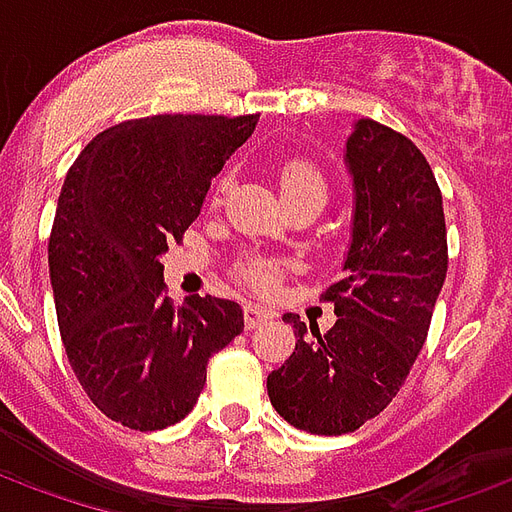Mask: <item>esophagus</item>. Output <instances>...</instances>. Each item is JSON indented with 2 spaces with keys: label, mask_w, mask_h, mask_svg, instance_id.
<instances>
[{
  "label": "esophagus",
  "mask_w": 512,
  "mask_h": 512,
  "mask_svg": "<svg viewBox=\"0 0 512 512\" xmlns=\"http://www.w3.org/2000/svg\"><path fill=\"white\" fill-rule=\"evenodd\" d=\"M268 319H273V314L268 308L255 306V303H247V306H244V325H247V330H255V327L265 325Z\"/></svg>",
  "instance_id": "34e87169"
}]
</instances>
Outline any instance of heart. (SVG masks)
<instances>
[{
  "instance_id": "obj_1",
  "label": "heart",
  "mask_w": 512,
  "mask_h": 512,
  "mask_svg": "<svg viewBox=\"0 0 512 512\" xmlns=\"http://www.w3.org/2000/svg\"><path fill=\"white\" fill-rule=\"evenodd\" d=\"M276 179H279V190H282L287 206L300 204V201H319L325 206L330 185H327L325 171L319 169L317 163L303 155H290L276 166ZM230 190V179L222 174L212 185L209 193V204L220 206ZM241 282H247L257 292H273L276 284L282 279V265L276 260H265V257H252L247 263L239 265Z\"/></svg>"
}]
</instances>
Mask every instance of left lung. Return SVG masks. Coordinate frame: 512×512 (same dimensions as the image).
<instances>
[{"mask_svg": "<svg viewBox=\"0 0 512 512\" xmlns=\"http://www.w3.org/2000/svg\"><path fill=\"white\" fill-rule=\"evenodd\" d=\"M354 228L343 276L322 300L335 306L325 335L287 314L295 351L268 376L276 413L311 435H346L395 400L427 341L448 271L443 195L427 158L376 120L346 142Z\"/></svg>", "mask_w": 512, "mask_h": 512, "instance_id": "1", "label": "left lung"}]
</instances>
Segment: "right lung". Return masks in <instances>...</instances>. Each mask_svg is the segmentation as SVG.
I'll use <instances>...</instances> for the list:
<instances>
[{
    "mask_svg": "<svg viewBox=\"0 0 512 512\" xmlns=\"http://www.w3.org/2000/svg\"><path fill=\"white\" fill-rule=\"evenodd\" d=\"M260 115H152L85 144L66 174L48 263L74 376L107 419L139 432L177 424L204 392L206 365L244 330L239 303L174 306L161 255L182 241Z\"/></svg>",
    "mask_w": 512,
    "mask_h": 512,
    "instance_id": "right-lung-1",
    "label": "right lung"
}]
</instances>
